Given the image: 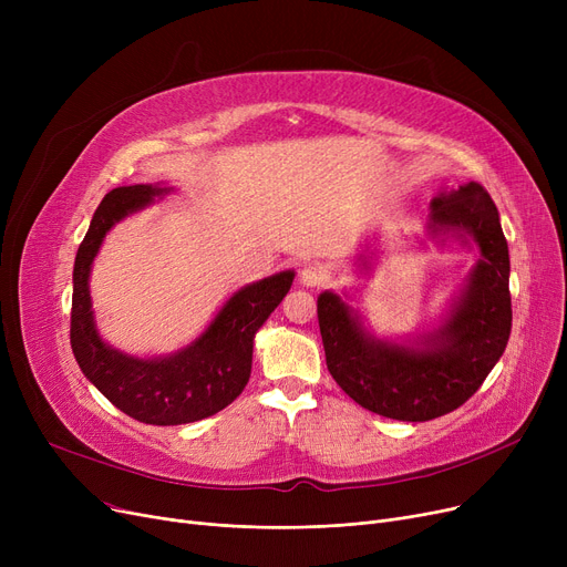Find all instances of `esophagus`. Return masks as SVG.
Here are the masks:
<instances>
[{
    "label": "esophagus",
    "mask_w": 567,
    "mask_h": 567,
    "mask_svg": "<svg viewBox=\"0 0 567 567\" xmlns=\"http://www.w3.org/2000/svg\"><path fill=\"white\" fill-rule=\"evenodd\" d=\"M299 282L303 287H319L323 282V271L315 264H306V266H301V271H299Z\"/></svg>",
    "instance_id": "34e87169"
}]
</instances>
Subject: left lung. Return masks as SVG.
I'll return each instance as SVG.
<instances>
[{"instance_id": "left-lung-1", "label": "left lung", "mask_w": 567, "mask_h": 567, "mask_svg": "<svg viewBox=\"0 0 567 567\" xmlns=\"http://www.w3.org/2000/svg\"><path fill=\"white\" fill-rule=\"evenodd\" d=\"M436 248H478L481 259L427 331L379 338L349 301L351 289L317 296L326 365L340 389L383 419L423 423L462 406L498 363L513 329L511 255L498 212L481 184L443 188L425 223ZM381 236L353 264L372 276ZM427 248V241H421Z\"/></svg>"}]
</instances>
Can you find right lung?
<instances>
[{
  "label": "right lung",
  "instance_id": "1",
  "mask_svg": "<svg viewBox=\"0 0 567 567\" xmlns=\"http://www.w3.org/2000/svg\"><path fill=\"white\" fill-rule=\"evenodd\" d=\"M174 193L169 184L110 190L89 223L73 266L71 347L82 374L131 419L146 425H186L231 404L250 379L255 336L287 296L293 271L238 287L206 329L186 347L161 355H133L103 340L92 306V266L116 223Z\"/></svg>",
  "mask_w": 567,
  "mask_h": 567
}]
</instances>
